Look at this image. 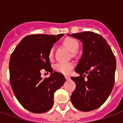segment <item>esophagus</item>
Segmentation results:
<instances>
[{
    "mask_svg": "<svg viewBox=\"0 0 123 123\" xmlns=\"http://www.w3.org/2000/svg\"><path fill=\"white\" fill-rule=\"evenodd\" d=\"M64 77H65V78H66L67 80H70V77L69 76H67V75H65Z\"/></svg>",
    "mask_w": 123,
    "mask_h": 123,
    "instance_id": "34e87169",
    "label": "esophagus"
}]
</instances>
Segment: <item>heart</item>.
Instances as JSON below:
<instances>
[{"label": "heart", "mask_w": 123, "mask_h": 123, "mask_svg": "<svg viewBox=\"0 0 123 123\" xmlns=\"http://www.w3.org/2000/svg\"><path fill=\"white\" fill-rule=\"evenodd\" d=\"M63 45L67 49H68L70 52L74 53L77 51L79 47V43L76 39L72 37L65 38L63 41ZM49 59L53 60L54 57V49H51L49 53ZM73 68V64L72 62H59L55 64V69L56 72H60L63 74H69L71 70Z\"/></svg>", "instance_id": "obj_1"}]
</instances>
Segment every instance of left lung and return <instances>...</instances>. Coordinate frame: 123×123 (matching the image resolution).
I'll list each match as a JSON object with an SVG mask.
<instances>
[{
	"mask_svg": "<svg viewBox=\"0 0 123 123\" xmlns=\"http://www.w3.org/2000/svg\"><path fill=\"white\" fill-rule=\"evenodd\" d=\"M68 35L80 39L83 44L82 55L75 68L80 76L71 77L76 84L71 102L80 111H92L102 105L111 94L115 84L116 59L101 35L84 31Z\"/></svg>",
	"mask_w": 123,
	"mask_h": 123,
	"instance_id": "obj_1",
	"label": "left lung"
}]
</instances>
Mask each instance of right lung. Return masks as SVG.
I'll return each mask as SVG.
<instances>
[{
	"mask_svg": "<svg viewBox=\"0 0 123 123\" xmlns=\"http://www.w3.org/2000/svg\"><path fill=\"white\" fill-rule=\"evenodd\" d=\"M64 34H37L24 37L10 59V82L22 105L35 113H42L53 105L54 93L66 81L64 75L53 72L49 53ZM41 70L51 72L44 80Z\"/></svg>",
	"mask_w": 123,
	"mask_h": 123,
	"instance_id": "add662e5",
	"label": "right lung"
}]
</instances>
